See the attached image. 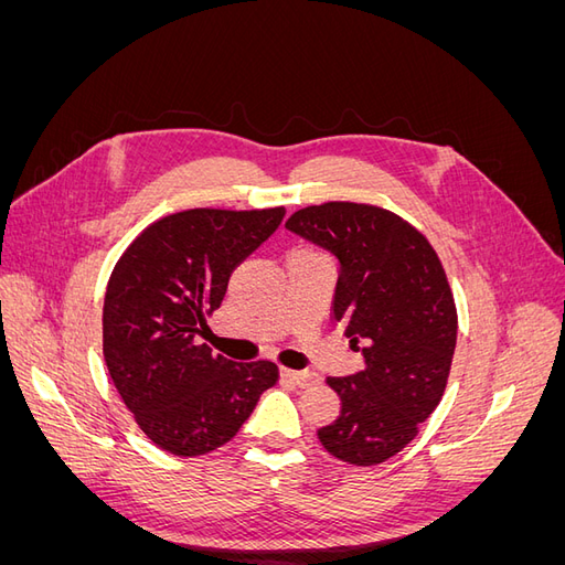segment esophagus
Wrapping results in <instances>:
<instances>
[{"mask_svg": "<svg viewBox=\"0 0 565 565\" xmlns=\"http://www.w3.org/2000/svg\"><path fill=\"white\" fill-rule=\"evenodd\" d=\"M282 380L295 384L299 388H309V386H316L318 384V374L313 372H303V370H282Z\"/></svg>", "mask_w": 565, "mask_h": 565, "instance_id": "esophagus-1", "label": "esophagus"}]
</instances>
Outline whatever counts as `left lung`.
Returning <instances> with one entry per match:
<instances>
[{
    "label": "left lung",
    "instance_id": "8db88e82",
    "mask_svg": "<svg viewBox=\"0 0 565 565\" xmlns=\"http://www.w3.org/2000/svg\"><path fill=\"white\" fill-rule=\"evenodd\" d=\"M285 228L337 262L332 320L365 367L328 384L339 417L318 429L322 448L355 467L382 465L417 436L446 391L457 344L450 285L426 237L380 207L324 202Z\"/></svg>",
    "mask_w": 565,
    "mask_h": 565
}]
</instances>
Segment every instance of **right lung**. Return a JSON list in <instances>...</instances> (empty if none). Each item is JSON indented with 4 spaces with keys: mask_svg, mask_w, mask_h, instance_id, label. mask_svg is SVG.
Masks as SVG:
<instances>
[{
    "mask_svg": "<svg viewBox=\"0 0 565 565\" xmlns=\"http://www.w3.org/2000/svg\"><path fill=\"white\" fill-rule=\"evenodd\" d=\"M282 216V207L179 212L148 226L115 264L104 301L106 365L158 448L195 457L226 446L278 382L273 363H233L195 337L224 301L231 273Z\"/></svg>",
    "mask_w": 565,
    "mask_h": 565,
    "instance_id": "add662e5",
    "label": "right lung"
}]
</instances>
